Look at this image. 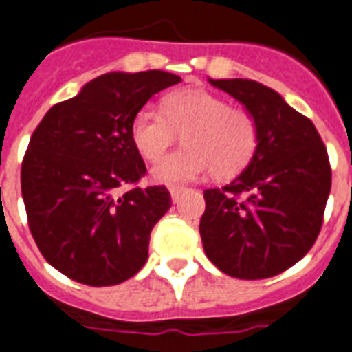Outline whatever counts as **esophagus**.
<instances>
[{"instance_id":"esophagus-1","label":"esophagus","mask_w":352,"mask_h":352,"mask_svg":"<svg viewBox=\"0 0 352 352\" xmlns=\"http://www.w3.org/2000/svg\"><path fill=\"white\" fill-rule=\"evenodd\" d=\"M168 191H170V197H173V201L176 202L182 197V193L186 191V187H179V186H173V187H168Z\"/></svg>"}]
</instances>
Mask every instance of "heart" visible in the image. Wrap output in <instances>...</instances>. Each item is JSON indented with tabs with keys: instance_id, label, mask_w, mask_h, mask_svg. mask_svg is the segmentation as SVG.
I'll return each mask as SVG.
<instances>
[{
	"instance_id": "1",
	"label": "heart",
	"mask_w": 352,
	"mask_h": 352,
	"mask_svg": "<svg viewBox=\"0 0 352 352\" xmlns=\"http://www.w3.org/2000/svg\"><path fill=\"white\" fill-rule=\"evenodd\" d=\"M184 133V150L153 168L159 184H186L212 170L229 179L243 173L255 157L258 131L253 118L201 88L173 91L161 99V114L140 109L131 120L129 135L142 159L157 163Z\"/></svg>"
}]
</instances>
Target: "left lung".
Segmentation results:
<instances>
[{
	"instance_id": "left-lung-1",
	"label": "left lung",
	"mask_w": 352,
	"mask_h": 352,
	"mask_svg": "<svg viewBox=\"0 0 352 352\" xmlns=\"http://www.w3.org/2000/svg\"><path fill=\"white\" fill-rule=\"evenodd\" d=\"M250 112L255 157L229 186L206 189L201 238L206 257L238 279L278 276L311 250L322 227L332 170L309 118L278 91L248 78L212 80Z\"/></svg>"
}]
</instances>
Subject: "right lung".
Returning <instances> with one entry per match:
<instances>
[{
	"instance_id": "add662e5",
	"label": "right lung",
	"mask_w": 352,
	"mask_h": 352,
	"mask_svg": "<svg viewBox=\"0 0 352 352\" xmlns=\"http://www.w3.org/2000/svg\"><path fill=\"white\" fill-rule=\"evenodd\" d=\"M182 80L166 71L107 73L48 110L22 161L28 225L43 257L78 283L109 287L148 261L151 229L173 204L131 142L135 112Z\"/></svg>"
}]
</instances>
